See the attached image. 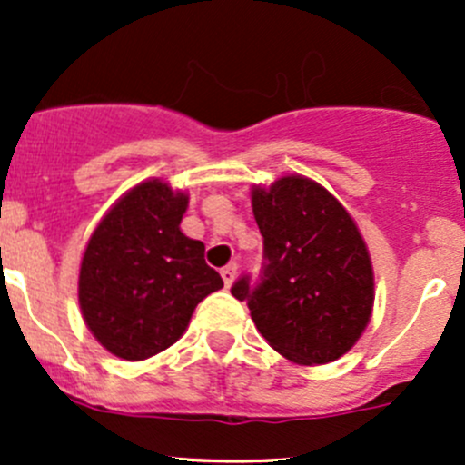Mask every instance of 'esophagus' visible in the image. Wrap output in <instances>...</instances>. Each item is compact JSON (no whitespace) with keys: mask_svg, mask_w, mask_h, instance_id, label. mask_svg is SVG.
Wrapping results in <instances>:
<instances>
[{"mask_svg":"<svg viewBox=\"0 0 465 465\" xmlns=\"http://www.w3.org/2000/svg\"><path fill=\"white\" fill-rule=\"evenodd\" d=\"M236 262H229V265H224L223 270H220V276H223V281H224V285H232L233 283V279H236Z\"/></svg>","mask_w":465,"mask_h":465,"instance_id":"1","label":"esophagus"}]
</instances>
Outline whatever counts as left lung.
Instances as JSON below:
<instances>
[{
    "label": "left lung",
    "instance_id": "8db88e82",
    "mask_svg": "<svg viewBox=\"0 0 465 465\" xmlns=\"http://www.w3.org/2000/svg\"><path fill=\"white\" fill-rule=\"evenodd\" d=\"M262 236L261 279L232 294L247 302L259 332L283 358L326 364L353 349L373 311V267L349 211L322 184L285 175L252 189Z\"/></svg>",
    "mask_w": 465,
    "mask_h": 465
}]
</instances>
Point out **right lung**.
<instances>
[{"instance_id": "add662e5", "label": "right lung", "mask_w": 465, "mask_h": 465, "mask_svg": "<svg viewBox=\"0 0 465 465\" xmlns=\"http://www.w3.org/2000/svg\"><path fill=\"white\" fill-rule=\"evenodd\" d=\"M189 195L162 180L130 189L98 223L78 276L83 320L103 349L145 360L175 344L195 306L223 288L204 242L184 236Z\"/></svg>"}]
</instances>
